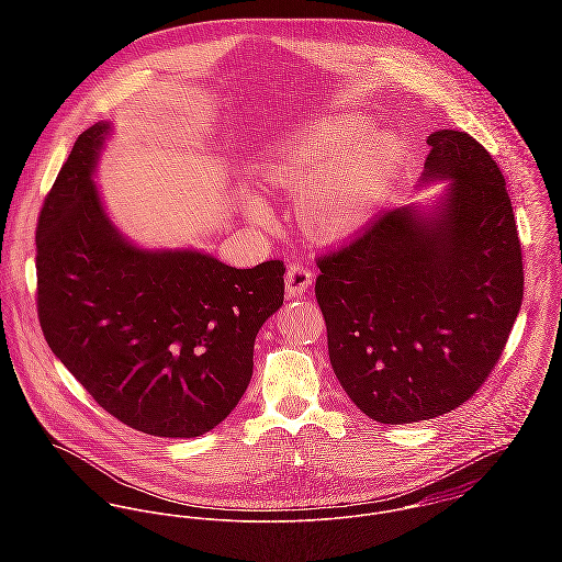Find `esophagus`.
<instances>
[{"label": "esophagus", "mask_w": 562, "mask_h": 562, "mask_svg": "<svg viewBox=\"0 0 562 562\" xmlns=\"http://www.w3.org/2000/svg\"><path fill=\"white\" fill-rule=\"evenodd\" d=\"M314 281V272L307 263L303 261H294L290 268H288V274H285V290H288V296L290 299H299L305 294V290L312 285Z\"/></svg>", "instance_id": "esophagus-1"}]
</instances>
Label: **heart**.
<instances>
[{"label": "heart", "instance_id": "heart-1", "mask_svg": "<svg viewBox=\"0 0 562 562\" xmlns=\"http://www.w3.org/2000/svg\"><path fill=\"white\" fill-rule=\"evenodd\" d=\"M398 145L370 130L363 116H344L296 130L263 164L272 186L303 188V227L322 240L355 234L370 218L394 168Z\"/></svg>", "mask_w": 562, "mask_h": 562}]
</instances>
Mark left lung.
<instances>
[{
  "mask_svg": "<svg viewBox=\"0 0 562 562\" xmlns=\"http://www.w3.org/2000/svg\"><path fill=\"white\" fill-rule=\"evenodd\" d=\"M426 143L422 181L450 179L441 207L387 212L316 259L333 372L381 424L432 419L470 401L524 299L502 170L465 132L439 130Z\"/></svg>",
  "mask_w": 562,
  "mask_h": 562,
  "instance_id": "8db88e82",
  "label": "left lung"
}]
</instances>
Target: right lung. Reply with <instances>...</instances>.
I'll use <instances>...</instances> for the list:
<instances>
[{
    "mask_svg": "<svg viewBox=\"0 0 562 562\" xmlns=\"http://www.w3.org/2000/svg\"><path fill=\"white\" fill-rule=\"evenodd\" d=\"M108 123L81 132L36 227V307L54 355L103 411L154 437H199L240 402L257 330L283 305L281 259L238 270L145 250L103 212Z\"/></svg>",
    "mask_w": 562,
    "mask_h": 562,
    "instance_id": "1",
    "label": "right lung"
}]
</instances>
